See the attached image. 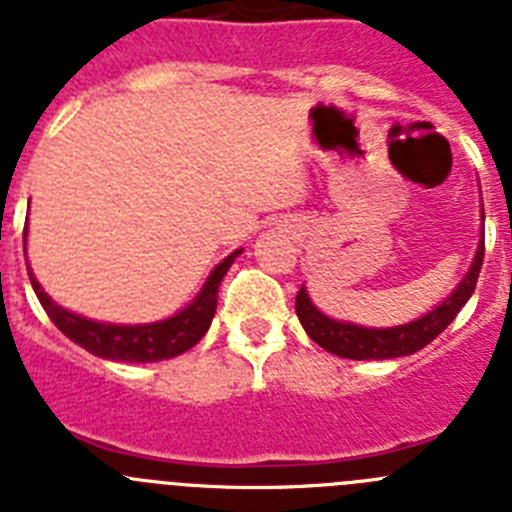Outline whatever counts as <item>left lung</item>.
<instances>
[{
    "instance_id": "8db88e82",
    "label": "left lung",
    "mask_w": 512,
    "mask_h": 512,
    "mask_svg": "<svg viewBox=\"0 0 512 512\" xmlns=\"http://www.w3.org/2000/svg\"><path fill=\"white\" fill-rule=\"evenodd\" d=\"M482 259H485V233H482V241H479L472 269H469L467 277L461 279L459 287L451 292L449 300H443L436 310H431L428 315L408 325H397V328H359V325L351 323H338V320H330L328 315H323L318 307L312 305L305 287L297 292V318H300L302 328H305V333L312 341L318 343L320 348H325V351H330V354L343 356V359H395V356L415 354L423 346H428L433 338L441 336L443 330L449 328L451 320L456 318V312L467 305L474 287H477Z\"/></svg>"
}]
</instances>
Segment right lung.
<instances>
[{
    "label": "right lung",
    "mask_w": 512,
    "mask_h": 512,
    "mask_svg": "<svg viewBox=\"0 0 512 512\" xmlns=\"http://www.w3.org/2000/svg\"><path fill=\"white\" fill-rule=\"evenodd\" d=\"M238 253L241 251H233L228 259H223L215 266V271H212L210 279H207L205 287H202V292L192 305L184 307L182 312H176L174 318L148 325L94 323V320L81 318V315H74V312L56 305L40 289V284L35 282L33 271H30V282H33L35 295H38L43 310L48 312V318L53 320V325L61 330L63 336L79 343L81 348H87L89 354L102 356V359L146 364V361L174 359V356L189 351L194 343L205 336L212 318H215L217 287H220L225 271L230 269Z\"/></svg>",
    "instance_id": "right-lung-1"
}]
</instances>
